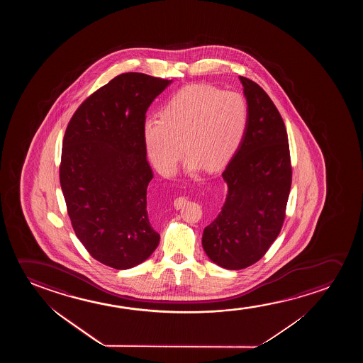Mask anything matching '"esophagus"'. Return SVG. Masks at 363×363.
<instances>
[{"label":"esophagus","instance_id":"34e87169","mask_svg":"<svg viewBox=\"0 0 363 363\" xmlns=\"http://www.w3.org/2000/svg\"><path fill=\"white\" fill-rule=\"evenodd\" d=\"M184 203H186V199L184 197H177L174 201V208L179 209Z\"/></svg>","mask_w":363,"mask_h":363}]
</instances>
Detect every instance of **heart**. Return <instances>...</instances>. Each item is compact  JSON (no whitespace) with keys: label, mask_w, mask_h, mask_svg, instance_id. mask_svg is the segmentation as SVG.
I'll use <instances>...</instances> for the list:
<instances>
[{"label":"heart","mask_w":363,"mask_h":363,"mask_svg":"<svg viewBox=\"0 0 363 363\" xmlns=\"http://www.w3.org/2000/svg\"><path fill=\"white\" fill-rule=\"evenodd\" d=\"M247 124L248 105L239 93L194 85L169 98L160 119L145 121V146L164 176L174 174L182 147L189 171L216 169L238 149Z\"/></svg>","instance_id":"b5f03b06"}]
</instances>
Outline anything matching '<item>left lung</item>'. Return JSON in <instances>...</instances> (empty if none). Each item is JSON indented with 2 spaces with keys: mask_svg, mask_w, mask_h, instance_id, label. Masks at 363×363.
I'll return each instance as SVG.
<instances>
[{
  "mask_svg": "<svg viewBox=\"0 0 363 363\" xmlns=\"http://www.w3.org/2000/svg\"><path fill=\"white\" fill-rule=\"evenodd\" d=\"M248 104V124L223 171L227 197L203 230L208 258L229 270L248 268L268 252L285 219L291 161L283 118L253 80L239 77Z\"/></svg>",
  "mask_w": 363,
  "mask_h": 363,
  "instance_id": "obj_1",
  "label": "left lung"
}]
</instances>
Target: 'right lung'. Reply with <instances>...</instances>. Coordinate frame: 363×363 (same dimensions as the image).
<instances>
[{
    "instance_id": "right-lung-1",
    "label": "right lung",
    "mask_w": 363,
    "mask_h": 363,
    "mask_svg": "<svg viewBox=\"0 0 363 363\" xmlns=\"http://www.w3.org/2000/svg\"><path fill=\"white\" fill-rule=\"evenodd\" d=\"M172 80L124 73L80 104L65 130L60 187L75 235L110 268H134L160 242L147 216L146 111Z\"/></svg>"
}]
</instances>
